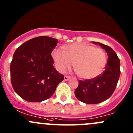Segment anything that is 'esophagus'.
Returning <instances> with one entry per match:
<instances>
[{
	"label": "esophagus",
	"mask_w": 133,
	"mask_h": 133,
	"mask_svg": "<svg viewBox=\"0 0 133 133\" xmlns=\"http://www.w3.org/2000/svg\"><path fill=\"white\" fill-rule=\"evenodd\" d=\"M64 80L65 81H68V80L70 79V76H64Z\"/></svg>",
	"instance_id": "esophagus-1"
}]
</instances>
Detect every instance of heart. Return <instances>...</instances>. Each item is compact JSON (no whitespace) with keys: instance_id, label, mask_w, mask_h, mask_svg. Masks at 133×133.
Wrapping results in <instances>:
<instances>
[{"instance_id":"heart-1","label":"heart","mask_w":133,"mask_h":133,"mask_svg":"<svg viewBox=\"0 0 133 133\" xmlns=\"http://www.w3.org/2000/svg\"><path fill=\"white\" fill-rule=\"evenodd\" d=\"M64 49L65 51L56 49L53 54L59 71L65 73L74 64L78 76L85 80L95 78L101 74L106 62V56L102 49L83 43L68 44Z\"/></svg>"}]
</instances>
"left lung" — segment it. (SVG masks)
I'll use <instances>...</instances> for the list:
<instances>
[{
	"label": "left lung",
	"mask_w": 133,
	"mask_h": 133,
	"mask_svg": "<svg viewBox=\"0 0 133 133\" xmlns=\"http://www.w3.org/2000/svg\"><path fill=\"white\" fill-rule=\"evenodd\" d=\"M92 43L105 49L108 56L107 65L100 76L90 80H80L75 95L82 102L96 104L108 99L116 89L120 75V62L115 51L109 46L98 42Z\"/></svg>",
	"instance_id": "obj_1"
}]
</instances>
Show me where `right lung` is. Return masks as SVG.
Returning a JSON list of instances; mask_svg holds the SVG:
<instances>
[{"mask_svg": "<svg viewBox=\"0 0 133 133\" xmlns=\"http://www.w3.org/2000/svg\"><path fill=\"white\" fill-rule=\"evenodd\" d=\"M58 40L45 36L26 41L14 53L11 62V82L15 91L30 102H42L54 94L64 80L53 66L51 52Z\"/></svg>", "mask_w": 133, "mask_h": 133, "instance_id": "obj_1", "label": "right lung"}]
</instances>
